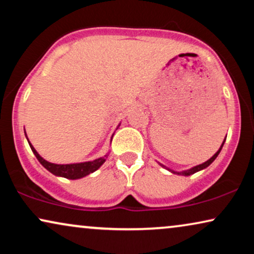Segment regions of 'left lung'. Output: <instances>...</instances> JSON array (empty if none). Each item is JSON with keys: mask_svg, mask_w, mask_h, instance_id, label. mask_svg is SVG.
Segmentation results:
<instances>
[{"mask_svg": "<svg viewBox=\"0 0 254 254\" xmlns=\"http://www.w3.org/2000/svg\"><path fill=\"white\" fill-rule=\"evenodd\" d=\"M225 141V140H224ZM223 144H224V142L223 143H222V145H221V148L218 149V151L216 152V154H215L213 157H211L210 159H208L207 162H204V163H202V164H200V165H196V166H194V168H192V169H190V170H186V171H183V172H176V171H171V170H170V171H171L172 173H177V175H183V176H190V175H193V173H195V172H197V171H200V170H202V169H206L207 166H209L211 163H213L214 161H215V158L217 157L218 156V154H220V151H221V149H222V147H223ZM169 170V169H168Z\"/></svg>", "mask_w": 254, "mask_h": 254, "instance_id": "left-lung-1", "label": "left lung"}]
</instances>
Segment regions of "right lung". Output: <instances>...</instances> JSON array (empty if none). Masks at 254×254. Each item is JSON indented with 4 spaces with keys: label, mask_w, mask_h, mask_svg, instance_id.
<instances>
[{
    "label": "right lung",
    "mask_w": 254,
    "mask_h": 254,
    "mask_svg": "<svg viewBox=\"0 0 254 254\" xmlns=\"http://www.w3.org/2000/svg\"><path fill=\"white\" fill-rule=\"evenodd\" d=\"M30 147L32 149L33 154L36 155L38 161L41 163V165H43L45 169H47L48 171L52 172L55 176H61L68 179H78V178H82V177L88 176L93 171H96L97 169H99V166H102L103 163L106 161L105 159L106 156H105V157L98 158L96 159V161L78 163V164H53V163L45 161L43 157H40V155L38 154L36 149L32 147V144L31 143H30Z\"/></svg>",
    "instance_id": "obj_1"
}]
</instances>
